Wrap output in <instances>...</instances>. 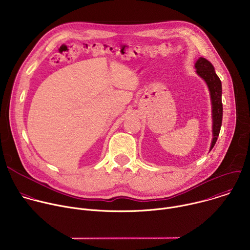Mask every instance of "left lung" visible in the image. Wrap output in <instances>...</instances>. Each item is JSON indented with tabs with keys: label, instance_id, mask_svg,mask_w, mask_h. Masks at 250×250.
Here are the masks:
<instances>
[{
	"label": "left lung",
	"instance_id": "1",
	"mask_svg": "<svg viewBox=\"0 0 250 250\" xmlns=\"http://www.w3.org/2000/svg\"><path fill=\"white\" fill-rule=\"evenodd\" d=\"M197 74L205 80L208 85L211 100V118H212V140L209 151L216 145L220 134L223 121V103H222V82L209 61L200 57L195 63Z\"/></svg>",
	"mask_w": 250,
	"mask_h": 250
}]
</instances>
